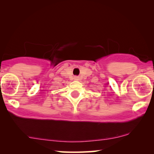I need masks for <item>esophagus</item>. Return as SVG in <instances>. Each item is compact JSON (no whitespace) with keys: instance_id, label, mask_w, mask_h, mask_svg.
<instances>
[{"instance_id":"esophagus-1","label":"esophagus","mask_w":154,"mask_h":154,"mask_svg":"<svg viewBox=\"0 0 154 154\" xmlns=\"http://www.w3.org/2000/svg\"><path fill=\"white\" fill-rule=\"evenodd\" d=\"M75 80H78V79H79V78H78V76H75Z\"/></svg>"}]
</instances>
